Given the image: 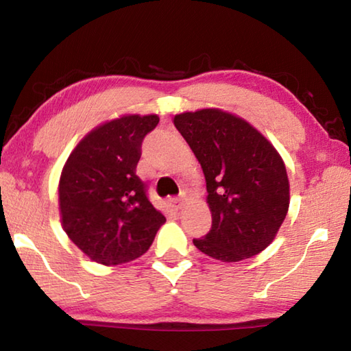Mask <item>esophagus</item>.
<instances>
[{
  "label": "esophagus",
  "mask_w": 351,
  "mask_h": 351,
  "mask_svg": "<svg viewBox=\"0 0 351 351\" xmlns=\"http://www.w3.org/2000/svg\"><path fill=\"white\" fill-rule=\"evenodd\" d=\"M186 203V197H178V198H170L169 199V206L171 207L173 210H180L181 207Z\"/></svg>",
  "instance_id": "obj_1"
}]
</instances>
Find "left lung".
<instances>
[{
    "instance_id": "left-lung-1",
    "label": "left lung",
    "mask_w": 351,
    "mask_h": 351,
    "mask_svg": "<svg viewBox=\"0 0 351 351\" xmlns=\"http://www.w3.org/2000/svg\"><path fill=\"white\" fill-rule=\"evenodd\" d=\"M173 122L201 164L209 193L212 228L193 245L228 263L268 247L289 207L280 154L251 123L221 110L182 112Z\"/></svg>"
}]
</instances>
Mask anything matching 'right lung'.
<instances>
[{"label": "right lung", "instance_id": "obj_1", "mask_svg": "<svg viewBox=\"0 0 351 351\" xmlns=\"http://www.w3.org/2000/svg\"><path fill=\"white\" fill-rule=\"evenodd\" d=\"M158 122L156 114L106 122L86 134L64 164L58 184L63 229L100 265L141 257L165 223L136 175L142 141Z\"/></svg>", "mask_w": 351, "mask_h": 351}]
</instances>
